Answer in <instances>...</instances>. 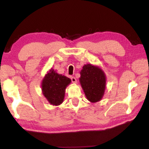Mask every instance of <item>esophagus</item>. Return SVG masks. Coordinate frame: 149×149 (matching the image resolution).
<instances>
[{
  "mask_svg": "<svg viewBox=\"0 0 149 149\" xmlns=\"http://www.w3.org/2000/svg\"><path fill=\"white\" fill-rule=\"evenodd\" d=\"M71 80H72V82L73 83V84H76L77 83L76 78L74 77H71Z\"/></svg>",
  "mask_w": 149,
  "mask_h": 149,
  "instance_id": "obj_1",
  "label": "esophagus"
}]
</instances>
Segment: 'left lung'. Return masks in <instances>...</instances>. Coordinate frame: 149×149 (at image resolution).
<instances>
[{"label":"left lung","instance_id":"left-lung-1","mask_svg":"<svg viewBox=\"0 0 149 149\" xmlns=\"http://www.w3.org/2000/svg\"><path fill=\"white\" fill-rule=\"evenodd\" d=\"M79 81L88 100L97 102L102 99L106 89V75L96 65H84L80 72Z\"/></svg>","mask_w":149,"mask_h":149}]
</instances>
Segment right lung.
Wrapping results in <instances>:
<instances>
[{"label":"right lung","mask_w":149,"mask_h":149,"mask_svg":"<svg viewBox=\"0 0 149 149\" xmlns=\"http://www.w3.org/2000/svg\"><path fill=\"white\" fill-rule=\"evenodd\" d=\"M70 83V78L50 70L42 81V94L50 104L58 106L64 101L65 88Z\"/></svg>","instance_id":"1"}]
</instances>
